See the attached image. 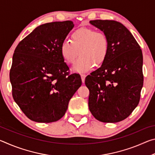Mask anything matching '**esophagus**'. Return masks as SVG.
Here are the masks:
<instances>
[{
  "mask_svg": "<svg viewBox=\"0 0 155 155\" xmlns=\"http://www.w3.org/2000/svg\"><path fill=\"white\" fill-rule=\"evenodd\" d=\"M81 80H82V82L84 83V82H85L86 75L84 74H81Z\"/></svg>",
  "mask_w": 155,
  "mask_h": 155,
  "instance_id": "1",
  "label": "esophagus"
}]
</instances>
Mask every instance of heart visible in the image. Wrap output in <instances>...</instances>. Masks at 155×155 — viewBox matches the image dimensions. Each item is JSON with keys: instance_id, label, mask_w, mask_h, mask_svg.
Returning <instances> with one entry per match:
<instances>
[{"instance_id": "obj_1", "label": "heart", "mask_w": 155, "mask_h": 155, "mask_svg": "<svg viewBox=\"0 0 155 155\" xmlns=\"http://www.w3.org/2000/svg\"><path fill=\"white\" fill-rule=\"evenodd\" d=\"M109 40L104 33L96 32L92 28H81L71 35V41H65L61 46V54L68 64L75 62L72 70L83 73L92 69L95 64H103L109 53Z\"/></svg>"}]
</instances>
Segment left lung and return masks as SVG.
<instances>
[{
	"label": "left lung",
	"mask_w": 155,
	"mask_h": 155,
	"mask_svg": "<svg viewBox=\"0 0 155 155\" xmlns=\"http://www.w3.org/2000/svg\"><path fill=\"white\" fill-rule=\"evenodd\" d=\"M105 34L109 53L101 66L85 78L88 105L102 122L115 123L129 116L140 99L143 87L142 52L129 30L115 20H91Z\"/></svg>",
	"instance_id": "8db88e82"
}]
</instances>
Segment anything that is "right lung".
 <instances>
[{
    "instance_id": "add662e5",
    "label": "right lung",
    "mask_w": 155,
    "mask_h": 155,
    "mask_svg": "<svg viewBox=\"0 0 155 155\" xmlns=\"http://www.w3.org/2000/svg\"><path fill=\"white\" fill-rule=\"evenodd\" d=\"M74 27L70 20L41 25L15 49L9 75L13 98L33 121L61 119L82 84L79 74H69L61 54L62 44Z\"/></svg>"
}]
</instances>
